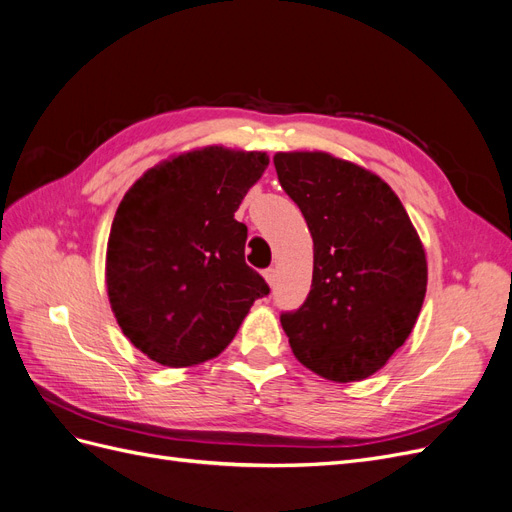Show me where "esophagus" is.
<instances>
[{"label":"esophagus","instance_id":"esophagus-1","mask_svg":"<svg viewBox=\"0 0 512 512\" xmlns=\"http://www.w3.org/2000/svg\"><path fill=\"white\" fill-rule=\"evenodd\" d=\"M262 275H265V280H267V284L269 286H273L275 284V269H265V273H262Z\"/></svg>","mask_w":512,"mask_h":512}]
</instances>
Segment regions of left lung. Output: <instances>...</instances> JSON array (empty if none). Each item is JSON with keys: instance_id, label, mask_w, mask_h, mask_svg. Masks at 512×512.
<instances>
[{"instance_id": "obj_1", "label": "left lung", "mask_w": 512, "mask_h": 512, "mask_svg": "<svg viewBox=\"0 0 512 512\" xmlns=\"http://www.w3.org/2000/svg\"><path fill=\"white\" fill-rule=\"evenodd\" d=\"M314 239L312 290L280 320L294 356L333 382L376 374L404 346L427 290L423 243L378 175L322 151L275 153Z\"/></svg>"}]
</instances>
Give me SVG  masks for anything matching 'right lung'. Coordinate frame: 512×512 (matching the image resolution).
<instances>
[{
    "label": "right lung",
    "mask_w": 512,
    "mask_h": 512,
    "mask_svg": "<svg viewBox=\"0 0 512 512\" xmlns=\"http://www.w3.org/2000/svg\"><path fill=\"white\" fill-rule=\"evenodd\" d=\"M267 153L205 147L138 179L117 207L106 288L119 327L151 361L190 367L218 356L267 282L245 265L235 220Z\"/></svg>",
    "instance_id": "add662e5"
}]
</instances>
